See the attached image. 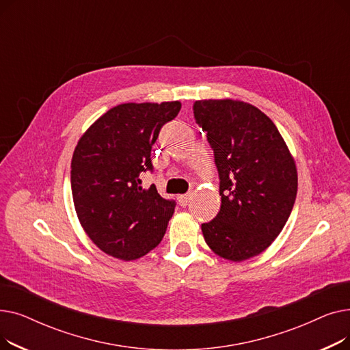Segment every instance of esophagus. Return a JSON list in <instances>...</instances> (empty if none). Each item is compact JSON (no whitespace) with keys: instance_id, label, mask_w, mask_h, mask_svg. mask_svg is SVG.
Returning a JSON list of instances; mask_svg holds the SVG:
<instances>
[{"instance_id":"34e87169","label":"esophagus","mask_w":350,"mask_h":350,"mask_svg":"<svg viewBox=\"0 0 350 350\" xmlns=\"http://www.w3.org/2000/svg\"><path fill=\"white\" fill-rule=\"evenodd\" d=\"M177 198H178V203H180V206L186 207V206L189 204L190 198H191V193H187V194H181V196H178Z\"/></svg>"}]
</instances>
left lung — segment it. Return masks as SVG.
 Wrapping results in <instances>:
<instances>
[{
    "instance_id": "8db88e82",
    "label": "left lung",
    "mask_w": 350,
    "mask_h": 350,
    "mask_svg": "<svg viewBox=\"0 0 350 350\" xmlns=\"http://www.w3.org/2000/svg\"><path fill=\"white\" fill-rule=\"evenodd\" d=\"M196 123L207 133L219 177L221 208L201 224L207 245L240 262L261 254L291 215L298 174L273 122L250 103L197 100Z\"/></svg>"
}]
</instances>
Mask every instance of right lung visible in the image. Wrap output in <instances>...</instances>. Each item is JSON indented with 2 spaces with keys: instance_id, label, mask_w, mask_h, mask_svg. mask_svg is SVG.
Instances as JSON below:
<instances>
[{
  "instance_id": "right-lung-1",
  "label": "right lung",
  "mask_w": 350,
  "mask_h": 350,
  "mask_svg": "<svg viewBox=\"0 0 350 350\" xmlns=\"http://www.w3.org/2000/svg\"><path fill=\"white\" fill-rule=\"evenodd\" d=\"M180 109V102L118 105L79 139L70 163L73 204L103 252L132 261L160 244L176 201L154 185L143 189L140 176L153 172L152 147Z\"/></svg>"
}]
</instances>
